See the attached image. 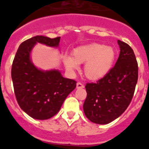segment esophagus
<instances>
[{"mask_svg": "<svg viewBox=\"0 0 149 149\" xmlns=\"http://www.w3.org/2000/svg\"><path fill=\"white\" fill-rule=\"evenodd\" d=\"M84 87V85L81 82H77V89H82V88Z\"/></svg>", "mask_w": 149, "mask_h": 149, "instance_id": "1", "label": "esophagus"}]
</instances>
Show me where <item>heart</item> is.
Listing matches in <instances>:
<instances>
[{"mask_svg":"<svg viewBox=\"0 0 149 149\" xmlns=\"http://www.w3.org/2000/svg\"><path fill=\"white\" fill-rule=\"evenodd\" d=\"M72 56L65 55L63 62L68 69L78 68L79 63H86L84 74L90 80H98L104 77L113 65L116 53L111 47L94 44L80 46L72 51Z\"/></svg>","mask_w":149,"mask_h":149,"instance_id":"1","label":"heart"}]
</instances>
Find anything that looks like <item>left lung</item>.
<instances>
[{
	"mask_svg": "<svg viewBox=\"0 0 149 149\" xmlns=\"http://www.w3.org/2000/svg\"><path fill=\"white\" fill-rule=\"evenodd\" d=\"M120 54L115 65L96 83L86 84L84 111L96 124L113 122L131 103L138 80V63L131 46L118 40Z\"/></svg>",
	"mask_w": 149,
	"mask_h": 149,
	"instance_id": "8db88e82",
	"label": "left lung"
}]
</instances>
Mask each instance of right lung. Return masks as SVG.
I'll return each instance as SVG.
<instances>
[{
    "label": "right lung",
    "instance_id": "1",
    "mask_svg": "<svg viewBox=\"0 0 149 149\" xmlns=\"http://www.w3.org/2000/svg\"><path fill=\"white\" fill-rule=\"evenodd\" d=\"M60 37L36 36L18 48L12 65L11 75L15 98L21 108L30 117L45 120L56 115L76 82L65 78L59 71H41L30 61V54L36 42L57 47Z\"/></svg>",
    "mask_w": 149,
    "mask_h": 149
}]
</instances>
